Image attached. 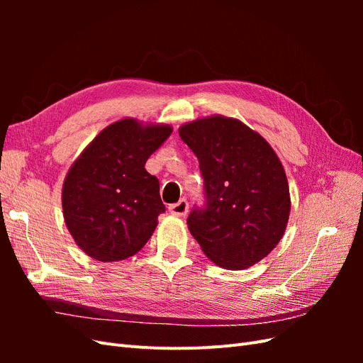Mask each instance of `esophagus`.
<instances>
[{"instance_id":"esophagus-1","label":"esophagus","mask_w":363,"mask_h":363,"mask_svg":"<svg viewBox=\"0 0 363 363\" xmlns=\"http://www.w3.org/2000/svg\"><path fill=\"white\" fill-rule=\"evenodd\" d=\"M189 211V203L186 201L184 199H182L180 201H177L175 204L169 206V212L172 215H177V216H184Z\"/></svg>"}]
</instances>
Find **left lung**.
<instances>
[{"mask_svg":"<svg viewBox=\"0 0 363 363\" xmlns=\"http://www.w3.org/2000/svg\"><path fill=\"white\" fill-rule=\"evenodd\" d=\"M200 162L204 204L189 232L216 265L245 269L268 256L286 228L291 199L276 152L238 119L211 116L180 127Z\"/></svg>","mask_w":363,"mask_h":363,"instance_id":"left-lung-1","label":"left lung"}]
</instances>
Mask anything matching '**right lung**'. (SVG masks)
Listing matches in <instances>:
<instances>
[{"instance_id": "add662e5", "label": "right lung", "mask_w": 363, "mask_h": 363, "mask_svg": "<svg viewBox=\"0 0 363 363\" xmlns=\"http://www.w3.org/2000/svg\"><path fill=\"white\" fill-rule=\"evenodd\" d=\"M172 133L123 119L106 127L74 162L63 183L65 223L87 256L123 260L147 244L164 212L148 157Z\"/></svg>"}]
</instances>
